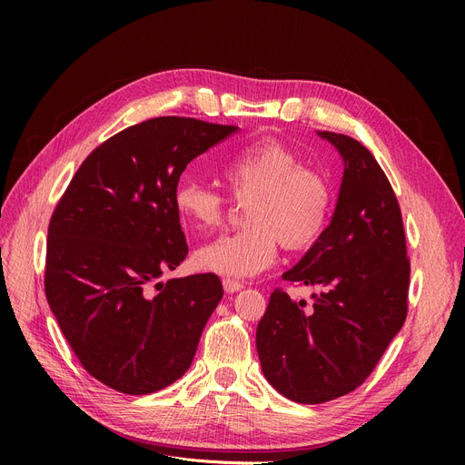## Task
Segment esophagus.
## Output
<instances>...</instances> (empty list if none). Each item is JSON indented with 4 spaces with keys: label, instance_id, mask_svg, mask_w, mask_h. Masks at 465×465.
Instances as JSON below:
<instances>
[{
    "label": "esophagus",
    "instance_id": "obj_1",
    "mask_svg": "<svg viewBox=\"0 0 465 465\" xmlns=\"http://www.w3.org/2000/svg\"><path fill=\"white\" fill-rule=\"evenodd\" d=\"M223 286H224L226 294H235V292L242 290V282L241 281H233V279H224Z\"/></svg>",
    "mask_w": 465,
    "mask_h": 465
}]
</instances>
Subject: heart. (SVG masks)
Instances as JSON below:
<instances>
[{
  "label": "heart",
  "instance_id": "b5f03b06",
  "mask_svg": "<svg viewBox=\"0 0 465 465\" xmlns=\"http://www.w3.org/2000/svg\"><path fill=\"white\" fill-rule=\"evenodd\" d=\"M223 179L237 203H249L247 228L195 251L193 262L203 272L235 279L260 275L275 262L281 242L288 251L309 249L328 224L330 181L277 139L242 146L224 163ZM173 205L186 226L209 232L224 223L228 200L200 181L181 179Z\"/></svg>",
  "mask_w": 465,
  "mask_h": 465
}]
</instances>
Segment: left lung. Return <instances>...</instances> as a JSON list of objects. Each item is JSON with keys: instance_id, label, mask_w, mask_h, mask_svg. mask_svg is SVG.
I'll use <instances>...</instances> for the list:
<instances>
[{"instance_id": "obj_1", "label": "left lung", "mask_w": 465, "mask_h": 465, "mask_svg": "<svg viewBox=\"0 0 465 465\" xmlns=\"http://www.w3.org/2000/svg\"><path fill=\"white\" fill-rule=\"evenodd\" d=\"M343 158L335 211L305 256L282 273L321 288L312 305L275 290L256 330L262 371L296 403H324L356 390L407 316L409 258L396 193L356 139L319 132Z\"/></svg>"}]
</instances>
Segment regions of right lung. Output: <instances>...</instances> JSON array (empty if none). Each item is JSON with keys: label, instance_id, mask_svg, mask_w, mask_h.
Instances as JSON below:
<instances>
[{"label": "right lung", "instance_id": "add662e5", "mask_svg": "<svg viewBox=\"0 0 465 465\" xmlns=\"http://www.w3.org/2000/svg\"><path fill=\"white\" fill-rule=\"evenodd\" d=\"M237 126L158 116L83 162L48 224L45 292L83 368L122 394L181 379L223 300L214 273L158 282L186 258L173 205L186 165Z\"/></svg>", "mask_w": 465, "mask_h": 465}]
</instances>
